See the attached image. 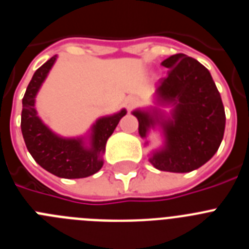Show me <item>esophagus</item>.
<instances>
[{"instance_id": "34e87169", "label": "esophagus", "mask_w": 249, "mask_h": 249, "mask_svg": "<svg viewBox=\"0 0 249 249\" xmlns=\"http://www.w3.org/2000/svg\"><path fill=\"white\" fill-rule=\"evenodd\" d=\"M140 103V101H138L137 97H133V96H131V97L127 98L126 101H124V106H126V108L128 109V111H132V109L135 108L136 106Z\"/></svg>"}]
</instances>
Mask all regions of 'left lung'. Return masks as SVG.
Here are the masks:
<instances>
[{
  "mask_svg": "<svg viewBox=\"0 0 249 249\" xmlns=\"http://www.w3.org/2000/svg\"><path fill=\"white\" fill-rule=\"evenodd\" d=\"M160 65L168 72L156 85V100L172 109L169 114L157 107L132 113L144 140L151 128H162L163 146L149 155L153 167L166 172H191L208 162L223 140L226 113L221 94L210 71L192 57L177 53Z\"/></svg>",
  "mask_w": 249,
  "mask_h": 249,
  "instance_id": "obj_1",
  "label": "left lung"
}]
</instances>
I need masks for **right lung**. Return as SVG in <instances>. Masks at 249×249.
Wrapping results in <instances>:
<instances>
[{
	"label": "right lung",
	"instance_id": "obj_1",
	"mask_svg": "<svg viewBox=\"0 0 249 249\" xmlns=\"http://www.w3.org/2000/svg\"><path fill=\"white\" fill-rule=\"evenodd\" d=\"M56 58L57 56L51 57L43 63L28 83L22 100V136L31 156L50 173L68 179L89 177L102 168L107 140L127 111L123 108L117 113L98 118L85 137L65 138L51 131L37 116L35 102Z\"/></svg>",
	"mask_w": 249,
	"mask_h": 249
}]
</instances>
